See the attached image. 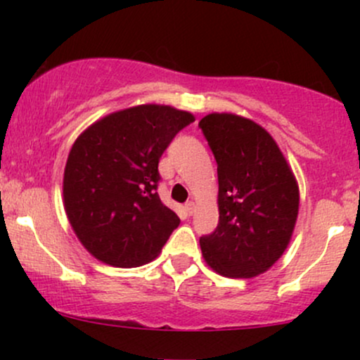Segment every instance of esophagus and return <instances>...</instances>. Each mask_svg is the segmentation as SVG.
<instances>
[{"mask_svg":"<svg viewBox=\"0 0 360 360\" xmlns=\"http://www.w3.org/2000/svg\"><path fill=\"white\" fill-rule=\"evenodd\" d=\"M184 210H186V213H188V214H193L194 213V203H193V201H188V203L184 205Z\"/></svg>","mask_w":360,"mask_h":360,"instance_id":"esophagus-1","label":"esophagus"}]
</instances>
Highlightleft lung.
<instances>
[{
	"instance_id": "obj_1",
	"label": "left lung",
	"mask_w": 360,
	"mask_h": 360,
	"mask_svg": "<svg viewBox=\"0 0 360 360\" xmlns=\"http://www.w3.org/2000/svg\"><path fill=\"white\" fill-rule=\"evenodd\" d=\"M217 160V229L200 237L208 266L226 278H254L286 250L300 191L274 139L252 120L212 113L200 122Z\"/></svg>"
}]
</instances>
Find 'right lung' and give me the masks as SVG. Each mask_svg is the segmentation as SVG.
<instances>
[{"mask_svg": "<svg viewBox=\"0 0 360 360\" xmlns=\"http://www.w3.org/2000/svg\"><path fill=\"white\" fill-rule=\"evenodd\" d=\"M194 122L188 111L142 105L91 125L64 171V205L82 245L115 267H137L162 250L179 217L160 201L159 160Z\"/></svg>", "mask_w": 360, "mask_h": 360, "instance_id": "right-lung-1", "label": "right lung"}]
</instances>
